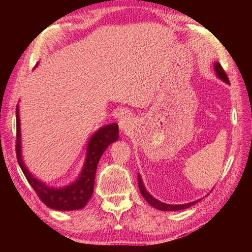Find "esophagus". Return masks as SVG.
Masks as SVG:
<instances>
[{
	"mask_svg": "<svg viewBox=\"0 0 252 252\" xmlns=\"http://www.w3.org/2000/svg\"><path fill=\"white\" fill-rule=\"evenodd\" d=\"M133 126V118L131 116H125L121 118V120L119 121V127L121 131H129L131 130V127Z\"/></svg>",
	"mask_w": 252,
	"mask_h": 252,
	"instance_id": "34e87169",
	"label": "esophagus"
}]
</instances>
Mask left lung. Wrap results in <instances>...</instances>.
Listing matches in <instances>:
<instances>
[{"label": "left lung", "instance_id": "8db88e82", "mask_svg": "<svg viewBox=\"0 0 252 252\" xmlns=\"http://www.w3.org/2000/svg\"><path fill=\"white\" fill-rule=\"evenodd\" d=\"M215 71L217 73V76L222 79L224 82H226L229 84V80L226 76L225 71L223 70L222 66L218 62L215 63ZM137 181H138V189H140V191L141 194L143 195V197L145 198V199L147 200V202L149 203V205L153 206L154 208L158 209V210H161V211H178V210H183V209H186V208H189L190 206H194L195 203H197L199 200H195V201H191V202H189V203H184V205H169V203H164V202H161L159 201L158 199H156V198H154L149 192L146 190L145 186H144L143 184V181H142V178L141 175L138 174L137 175Z\"/></svg>", "mask_w": 252, "mask_h": 252}]
</instances>
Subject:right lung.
Masks as SVG:
<instances>
[{
	"label": "right lung",
	"mask_w": 252,
	"mask_h": 252,
	"mask_svg": "<svg viewBox=\"0 0 252 252\" xmlns=\"http://www.w3.org/2000/svg\"><path fill=\"white\" fill-rule=\"evenodd\" d=\"M16 120H17V141H16V155L19 167L23 171L27 181L34 189L36 195L47 207L58 211H72L82 209L87 205L94 190V181L96 168L101 155L111 143L119 137V127L117 123L101 126L91 136L87 147V157L84 165L77 180L67 186L56 189L44 184L43 182L34 178L24 163L21 156V134L18 105L16 108Z\"/></svg>",
	"instance_id": "obj_1"
}]
</instances>
